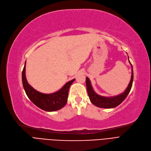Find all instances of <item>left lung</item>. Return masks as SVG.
Instances as JSON below:
<instances>
[{
  "label": "left lung",
  "mask_w": 151,
  "mask_h": 151,
  "mask_svg": "<svg viewBox=\"0 0 151 151\" xmlns=\"http://www.w3.org/2000/svg\"><path fill=\"white\" fill-rule=\"evenodd\" d=\"M129 58V57H128ZM129 63L132 66V76L130 81L129 83L128 86L126 89V90L122 93L115 96L113 97H105L102 96L99 94H96L93 88L92 87L91 82L90 79L88 77H86V89L88 96L92 102L96 107L103 109H111L117 107L120 104H121L124 99L126 98V97L129 94L132 86L133 80H134V72H133V67L131 63L129 61Z\"/></svg>",
  "instance_id": "left-lung-1"
}]
</instances>
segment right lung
Instances as JSON below:
<instances>
[{"instance_id":"right-lung-1","label":"right lung","mask_w":151,"mask_h":151,"mask_svg":"<svg viewBox=\"0 0 151 151\" xmlns=\"http://www.w3.org/2000/svg\"><path fill=\"white\" fill-rule=\"evenodd\" d=\"M25 63L26 61L22 73V80L24 90L29 99L38 107L46 111H54L64 107L68 101L69 87L75 81V78L67 82L60 90L55 93H41L35 90L27 81Z\"/></svg>"}]
</instances>
